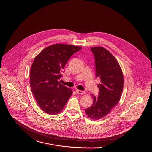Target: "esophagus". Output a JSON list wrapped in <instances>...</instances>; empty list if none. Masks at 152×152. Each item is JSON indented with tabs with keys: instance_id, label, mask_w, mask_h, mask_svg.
I'll return each instance as SVG.
<instances>
[{
	"instance_id": "1",
	"label": "esophagus",
	"mask_w": 152,
	"mask_h": 152,
	"mask_svg": "<svg viewBox=\"0 0 152 152\" xmlns=\"http://www.w3.org/2000/svg\"><path fill=\"white\" fill-rule=\"evenodd\" d=\"M76 92L78 94H83L85 93V91H82V90H76Z\"/></svg>"
}]
</instances>
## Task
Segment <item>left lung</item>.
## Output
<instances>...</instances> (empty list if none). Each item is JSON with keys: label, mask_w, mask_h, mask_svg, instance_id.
Masks as SVG:
<instances>
[{"label": "left lung", "mask_w": 152, "mask_h": 152, "mask_svg": "<svg viewBox=\"0 0 152 152\" xmlns=\"http://www.w3.org/2000/svg\"><path fill=\"white\" fill-rule=\"evenodd\" d=\"M94 57L96 77L101 79L98 96L92 94L91 106L86 109L88 116L98 120L106 116L119 101L124 86V77L119 63L105 48H91Z\"/></svg>", "instance_id": "left-lung-1"}]
</instances>
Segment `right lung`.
I'll list each match as a JSON object with an SVG mask.
<instances>
[{
  "mask_svg": "<svg viewBox=\"0 0 152 152\" xmlns=\"http://www.w3.org/2000/svg\"><path fill=\"white\" fill-rule=\"evenodd\" d=\"M82 47L57 44L41 51L30 70V87L39 107L51 115L60 112L72 94V90L59 82L65 65Z\"/></svg>",
  "mask_w": 152,
  "mask_h": 152,
  "instance_id": "obj_1",
  "label": "right lung"
}]
</instances>
